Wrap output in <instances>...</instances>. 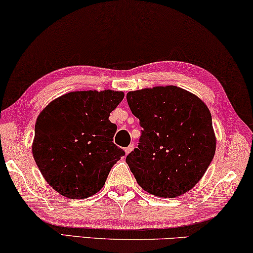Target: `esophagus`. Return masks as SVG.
<instances>
[{"label": "esophagus", "mask_w": 253, "mask_h": 253, "mask_svg": "<svg viewBox=\"0 0 253 253\" xmlns=\"http://www.w3.org/2000/svg\"><path fill=\"white\" fill-rule=\"evenodd\" d=\"M133 148H134V145H133V144H131V145H129V146L125 148V153H126V154H129L130 152L133 151Z\"/></svg>", "instance_id": "34e87169"}]
</instances>
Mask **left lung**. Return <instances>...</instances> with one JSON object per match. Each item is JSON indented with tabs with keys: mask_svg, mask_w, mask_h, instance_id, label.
<instances>
[{
	"mask_svg": "<svg viewBox=\"0 0 253 253\" xmlns=\"http://www.w3.org/2000/svg\"><path fill=\"white\" fill-rule=\"evenodd\" d=\"M127 102L143 127L126 162L144 190L174 198L189 191L214 158L216 137L205 102L174 85L130 91Z\"/></svg>",
	"mask_w": 253,
	"mask_h": 253,
	"instance_id": "8db88e82",
	"label": "left lung"
}]
</instances>
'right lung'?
Segmentation results:
<instances>
[{"label":"right lung","mask_w":253,"mask_h":253,"mask_svg":"<svg viewBox=\"0 0 253 253\" xmlns=\"http://www.w3.org/2000/svg\"><path fill=\"white\" fill-rule=\"evenodd\" d=\"M123 99L122 91H75L53 100L39 114L34 159L47 183L64 197L97 194L125 155L112 143L117 126L109 120Z\"/></svg>","instance_id":"1"}]
</instances>
